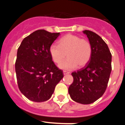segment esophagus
<instances>
[{
    "instance_id": "1",
    "label": "esophagus",
    "mask_w": 125,
    "mask_h": 125,
    "mask_svg": "<svg viewBox=\"0 0 125 125\" xmlns=\"http://www.w3.org/2000/svg\"><path fill=\"white\" fill-rule=\"evenodd\" d=\"M63 74L64 75L68 74H69V72H68V71H63Z\"/></svg>"
}]
</instances>
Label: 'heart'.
I'll return each mask as SVG.
<instances>
[{"label":"heart","instance_id":"b5f03b06","mask_svg":"<svg viewBox=\"0 0 125 125\" xmlns=\"http://www.w3.org/2000/svg\"><path fill=\"white\" fill-rule=\"evenodd\" d=\"M49 54L55 63L60 64L59 68L65 70H70L78 66L83 67L90 60L92 47L89 41L73 34H67L58 41V45L52 44L49 47Z\"/></svg>","mask_w":125,"mask_h":125}]
</instances>
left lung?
<instances>
[{
    "label": "left lung",
    "mask_w": 125,
    "mask_h": 125,
    "mask_svg": "<svg viewBox=\"0 0 125 125\" xmlns=\"http://www.w3.org/2000/svg\"><path fill=\"white\" fill-rule=\"evenodd\" d=\"M83 32L89 39L92 54L85 67L72 73L74 80L68 92L75 102L88 104L101 98L105 92L111 71V54L98 34L88 30Z\"/></svg>",
    "instance_id": "1"
}]
</instances>
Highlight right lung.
I'll return each mask as SVG.
<instances>
[{
	"label": "right lung",
	"mask_w": 125,
	"mask_h": 125,
	"mask_svg": "<svg viewBox=\"0 0 125 125\" xmlns=\"http://www.w3.org/2000/svg\"><path fill=\"white\" fill-rule=\"evenodd\" d=\"M60 34L37 30L25 37L18 48L15 68L20 91L27 99H50L63 73L52 61L49 47Z\"/></svg>",
	"instance_id": "right-lung-1"
}]
</instances>
